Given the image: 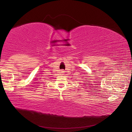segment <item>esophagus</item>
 <instances>
[{
  "instance_id": "obj_1",
  "label": "esophagus",
  "mask_w": 132,
  "mask_h": 132,
  "mask_svg": "<svg viewBox=\"0 0 132 132\" xmlns=\"http://www.w3.org/2000/svg\"><path fill=\"white\" fill-rule=\"evenodd\" d=\"M61 73H62V74H63V73H64V71L63 70H61Z\"/></svg>"
}]
</instances>
